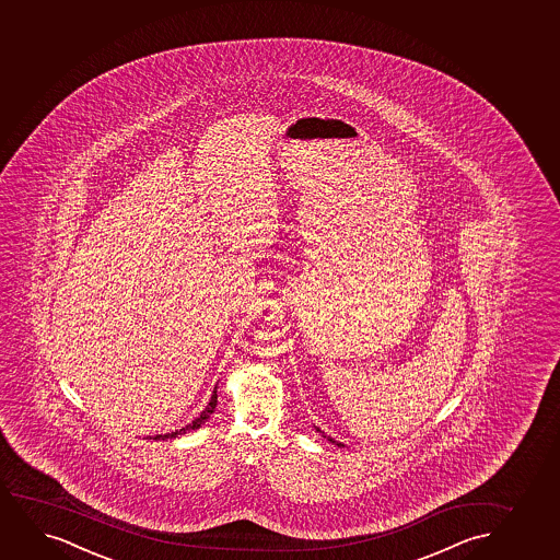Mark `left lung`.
Instances as JSON below:
<instances>
[{
    "instance_id": "8db88e82",
    "label": "left lung",
    "mask_w": 560,
    "mask_h": 560,
    "mask_svg": "<svg viewBox=\"0 0 560 560\" xmlns=\"http://www.w3.org/2000/svg\"><path fill=\"white\" fill-rule=\"evenodd\" d=\"M328 440H330L331 443H336L334 440H331V438H328ZM338 445H341V443H338Z\"/></svg>"
}]
</instances>
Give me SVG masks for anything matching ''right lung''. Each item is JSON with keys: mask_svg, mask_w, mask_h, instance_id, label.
I'll list each match as a JSON object with an SVG mask.
<instances>
[{"mask_svg": "<svg viewBox=\"0 0 560 560\" xmlns=\"http://www.w3.org/2000/svg\"><path fill=\"white\" fill-rule=\"evenodd\" d=\"M214 408H217V387H214L213 396H211V400H209L208 408L201 411L200 417H196V419H194L190 424H187L185 429L175 430V432H172V434L154 435L152 440H172V438H179L180 434H187V432H190V430L200 429L201 424L208 421L209 415L213 413Z\"/></svg>", "mask_w": 560, "mask_h": 560, "instance_id": "obj_1", "label": "right lung"}]
</instances>
